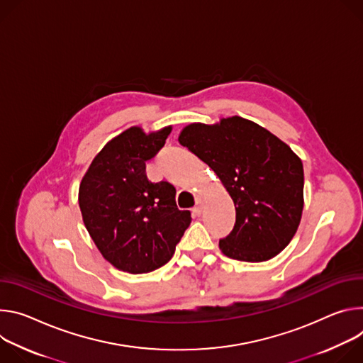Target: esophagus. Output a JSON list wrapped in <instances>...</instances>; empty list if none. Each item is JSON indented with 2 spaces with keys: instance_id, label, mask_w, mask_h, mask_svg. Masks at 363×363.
Returning a JSON list of instances; mask_svg holds the SVG:
<instances>
[{
  "instance_id": "esophagus-1",
  "label": "esophagus",
  "mask_w": 363,
  "mask_h": 363,
  "mask_svg": "<svg viewBox=\"0 0 363 363\" xmlns=\"http://www.w3.org/2000/svg\"><path fill=\"white\" fill-rule=\"evenodd\" d=\"M202 212H203V200L199 197V199L196 200V206L193 208V213L199 216V215H202Z\"/></svg>"
}]
</instances>
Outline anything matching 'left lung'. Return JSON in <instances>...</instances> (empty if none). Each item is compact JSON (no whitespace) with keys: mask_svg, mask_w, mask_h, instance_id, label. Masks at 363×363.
<instances>
[{"mask_svg":"<svg viewBox=\"0 0 363 363\" xmlns=\"http://www.w3.org/2000/svg\"><path fill=\"white\" fill-rule=\"evenodd\" d=\"M179 143L205 161L233 200L235 226L219 240L226 257L262 262L290 244L303 213L304 172L286 143L240 116L190 124Z\"/></svg>","mask_w":363,"mask_h":363,"instance_id":"1","label":"left lung"}]
</instances>
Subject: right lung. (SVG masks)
<instances>
[{"instance_id":"add662e5","label":"right lung","mask_w":363,"mask_h":363,"mask_svg":"<svg viewBox=\"0 0 363 363\" xmlns=\"http://www.w3.org/2000/svg\"><path fill=\"white\" fill-rule=\"evenodd\" d=\"M172 127L145 134L131 127L94 158L79 186V208L95 245L115 268L145 274L167 264L191 222L169 182L152 183L145 161L164 147Z\"/></svg>"}]
</instances>
